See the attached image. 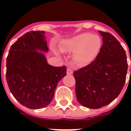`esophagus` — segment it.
I'll return each mask as SVG.
<instances>
[{"label": "esophagus", "instance_id": "1", "mask_svg": "<svg viewBox=\"0 0 131 131\" xmlns=\"http://www.w3.org/2000/svg\"><path fill=\"white\" fill-rule=\"evenodd\" d=\"M67 75H72V74H73V70H72L71 68H67Z\"/></svg>", "mask_w": 131, "mask_h": 131}]
</instances>
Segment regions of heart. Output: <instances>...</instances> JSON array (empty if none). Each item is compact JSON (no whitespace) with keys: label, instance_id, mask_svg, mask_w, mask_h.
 <instances>
[{"label":"heart","instance_id":"obj_1","mask_svg":"<svg viewBox=\"0 0 131 131\" xmlns=\"http://www.w3.org/2000/svg\"><path fill=\"white\" fill-rule=\"evenodd\" d=\"M101 47V39L99 36L83 32L63 40L59 49L62 52L74 51V61L79 65H86L93 61Z\"/></svg>","mask_w":131,"mask_h":131}]
</instances>
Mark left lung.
I'll return each mask as SVG.
<instances>
[{"label":"left lung","instance_id":"8db88e82","mask_svg":"<svg viewBox=\"0 0 131 131\" xmlns=\"http://www.w3.org/2000/svg\"><path fill=\"white\" fill-rule=\"evenodd\" d=\"M99 32L103 41L100 52L91 63L73 73L77 100L90 109L104 107L118 97L128 69L126 52L120 42L112 34Z\"/></svg>","mask_w":131,"mask_h":131}]
</instances>
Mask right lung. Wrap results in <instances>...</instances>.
I'll return each instance as SVG.
<instances>
[{
	"label": "right lung",
	"mask_w": 131,
	"mask_h": 131,
	"mask_svg": "<svg viewBox=\"0 0 131 131\" xmlns=\"http://www.w3.org/2000/svg\"><path fill=\"white\" fill-rule=\"evenodd\" d=\"M48 51L45 31H30L11 46L7 58L9 88L22 105L32 110L45 107L53 99L58 83L67 68L53 67L42 52Z\"/></svg>",
	"instance_id": "add662e5"
}]
</instances>
